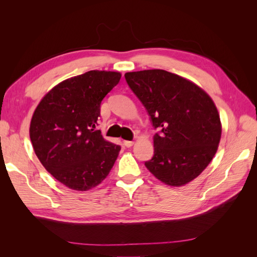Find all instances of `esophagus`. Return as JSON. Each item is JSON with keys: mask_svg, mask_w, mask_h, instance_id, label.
Instances as JSON below:
<instances>
[{"mask_svg": "<svg viewBox=\"0 0 257 257\" xmlns=\"http://www.w3.org/2000/svg\"><path fill=\"white\" fill-rule=\"evenodd\" d=\"M123 145L125 146L126 148H131L132 146L134 145V142H131V141H124V142H123Z\"/></svg>", "mask_w": 257, "mask_h": 257, "instance_id": "1", "label": "esophagus"}]
</instances>
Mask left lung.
<instances>
[{
    "instance_id": "8db88e82",
    "label": "left lung",
    "mask_w": 257,
    "mask_h": 257,
    "mask_svg": "<svg viewBox=\"0 0 257 257\" xmlns=\"http://www.w3.org/2000/svg\"><path fill=\"white\" fill-rule=\"evenodd\" d=\"M124 77L159 131L146 167L165 184L189 183L211 162L220 143L221 121L213 100L195 83L163 69Z\"/></svg>"
}]
</instances>
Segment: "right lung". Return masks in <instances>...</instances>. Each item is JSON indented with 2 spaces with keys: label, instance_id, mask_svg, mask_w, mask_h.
Instances as JSON below:
<instances>
[{
  "label": "right lung",
  "instance_id": "1",
  "mask_svg": "<svg viewBox=\"0 0 257 257\" xmlns=\"http://www.w3.org/2000/svg\"><path fill=\"white\" fill-rule=\"evenodd\" d=\"M116 72L90 71L62 81L38 104L30 138L43 166L67 188L88 191L108 176L121 147L96 130L100 103L119 83Z\"/></svg>",
  "mask_w": 257,
  "mask_h": 257
}]
</instances>
